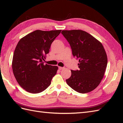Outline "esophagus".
<instances>
[{
    "label": "esophagus",
    "mask_w": 123,
    "mask_h": 123,
    "mask_svg": "<svg viewBox=\"0 0 123 123\" xmlns=\"http://www.w3.org/2000/svg\"><path fill=\"white\" fill-rule=\"evenodd\" d=\"M64 69V67H59V70H62V69Z\"/></svg>",
    "instance_id": "obj_1"
}]
</instances>
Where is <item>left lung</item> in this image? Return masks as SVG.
<instances>
[{
	"mask_svg": "<svg viewBox=\"0 0 123 123\" xmlns=\"http://www.w3.org/2000/svg\"><path fill=\"white\" fill-rule=\"evenodd\" d=\"M61 33L69 43L74 56L79 59V70H71L67 84L81 93L92 91L100 83L107 65V56L100 42L82 30H63Z\"/></svg>",
	"mask_w": 123,
	"mask_h": 123,
	"instance_id": "1",
	"label": "left lung"
}]
</instances>
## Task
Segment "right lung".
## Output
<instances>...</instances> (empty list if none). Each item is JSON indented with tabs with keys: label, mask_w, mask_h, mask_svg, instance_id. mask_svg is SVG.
<instances>
[{
	"label": "right lung",
	"mask_w": 123,
	"mask_h": 123,
	"mask_svg": "<svg viewBox=\"0 0 123 123\" xmlns=\"http://www.w3.org/2000/svg\"><path fill=\"white\" fill-rule=\"evenodd\" d=\"M61 32L36 30L18 42L13 55L12 71L18 84L27 92L40 93L51 85L58 67L44 65L43 61Z\"/></svg>",
	"instance_id": "1"
}]
</instances>
